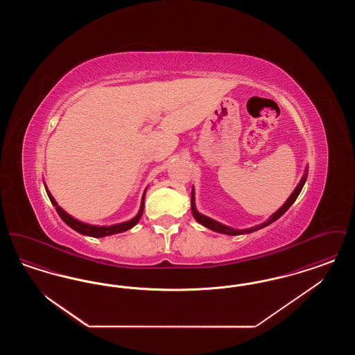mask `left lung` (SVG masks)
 <instances>
[{
	"instance_id": "1",
	"label": "left lung",
	"mask_w": 355,
	"mask_h": 355,
	"mask_svg": "<svg viewBox=\"0 0 355 355\" xmlns=\"http://www.w3.org/2000/svg\"><path fill=\"white\" fill-rule=\"evenodd\" d=\"M304 182H306V174L302 177L301 182L295 187V190L293 191V194L288 197V200H287L286 202L284 203V206H282L278 211H275V213L271 216L270 220L263 222L262 225H258V226H254V227H250V229H246V230H234V229H232V227H227V226L222 225V223L217 222V220H211V218H209V217H205L202 214H200V213L196 210V205H194V191L191 190V211H193V217L198 220L201 225H203L205 227H207V229H210V230H214V232H217V233L229 234V236L248 234V233H252V232L259 230V229H262V227L270 225L274 220H278L281 216H284V214L286 213L287 209L294 203V201L297 200V197L300 196V193H301V190H302V187H304Z\"/></svg>"
}]
</instances>
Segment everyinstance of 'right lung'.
Returning <instances> with one entry per match:
<instances>
[{
    "label": "right lung",
    "mask_w": 355,
    "mask_h": 355,
    "mask_svg": "<svg viewBox=\"0 0 355 355\" xmlns=\"http://www.w3.org/2000/svg\"><path fill=\"white\" fill-rule=\"evenodd\" d=\"M48 196H49V200L53 203V206L55 207L58 216L61 217V220H64L69 227H71L73 230L78 232L80 234H84V236H96V238H100V236H112V234H117V233H122V232H126L129 229H132L135 225H137V222L141 218L142 216V211H144V200H145V194H144V198H142V203H141V209L138 211V214L135 216L133 220H128V222H123V223H119V225H114V226H92V225H86L83 223L80 220H74L73 217H70L68 213H65L57 202L54 201V198L51 197V193L46 190Z\"/></svg>",
    "instance_id": "add662e5"
}]
</instances>
